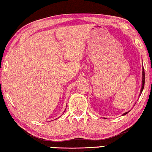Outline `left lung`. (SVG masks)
I'll return each instance as SVG.
<instances>
[{
    "label": "left lung",
    "instance_id": "1",
    "mask_svg": "<svg viewBox=\"0 0 152 152\" xmlns=\"http://www.w3.org/2000/svg\"><path fill=\"white\" fill-rule=\"evenodd\" d=\"M142 88H141V91H140V96L142 94V93L143 91V87H144V84H145V72H144V69H143V71H142ZM129 111H127V112L124 113L123 115H126L127 113H129Z\"/></svg>",
    "mask_w": 152,
    "mask_h": 152
}]
</instances>
